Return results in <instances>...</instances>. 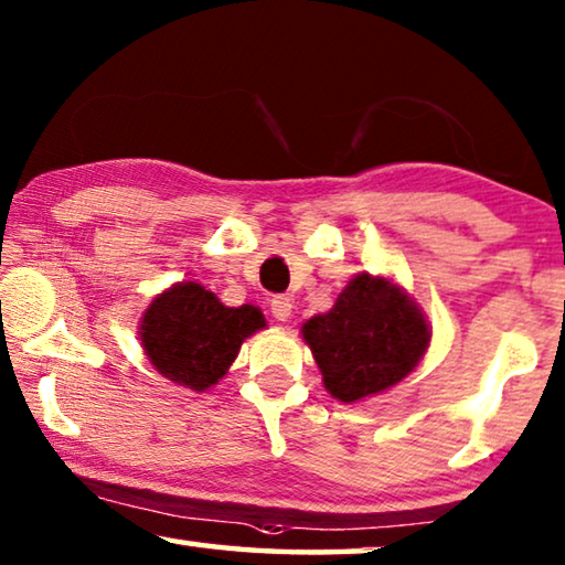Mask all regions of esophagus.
Here are the masks:
<instances>
[{"mask_svg": "<svg viewBox=\"0 0 565 565\" xmlns=\"http://www.w3.org/2000/svg\"><path fill=\"white\" fill-rule=\"evenodd\" d=\"M269 308H273V316L277 318V321H288V318L292 316V300L285 298V296L273 298Z\"/></svg>", "mask_w": 565, "mask_h": 565, "instance_id": "obj_1", "label": "esophagus"}]
</instances>
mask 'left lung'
I'll return each instance as SVG.
<instances>
[{
	"mask_svg": "<svg viewBox=\"0 0 565 565\" xmlns=\"http://www.w3.org/2000/svg\"><path fill=\"white\" fill-rule=\"evenodd\" d=\"M300 333L326 392L351 405L403 382L428 351L433 326L403 285L359 273L329 313L308 318Z\"/></svg>",
	"mask_w": 565,
	"mask_h": 565,
	"instance_id": "left-lung-1",
	"label": "left lung"
}]
</instances>
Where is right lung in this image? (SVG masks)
Returning a JSON list of instances; mask_svg holds the SVG:
<instances>
[{"label":"right lung","mask_w":565,"mask_h":565,"mask_svg":"<svg viewBox=\"0 0 565 565\" xmlns=\"http://www.w3.org/2000/svg\"><path fill=\"white\" fill-rule=\"evenodd\" d=\"M265 326L257 306L228 308L201 282L183 280L152 298L137 333L145 356L162 377L206 392L228 372L242 343Z\"/></svg>","instance_id":"obj_1"}]
</instances>
